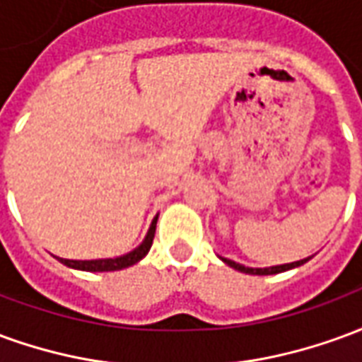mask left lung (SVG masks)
<instances>
[{"mask_svg":"<svg viewBox=\"0 0 362 362\" xmlns=\"http://www.w3.org/2000/svg\"><path fill=\"white\" fill-rule=\"evenodd\" d=\"M227 266L235 267V269H238V272L243 273H250V275H275V273H281V272H287V269H293V267H298L303 266V264H306L310 258H304V259H298V262H293V264H283V266H273V267H246V266H240V264H236V262H233V259H227V258H221Z\"/></svg>","mask_w":362,"mask_h":362,"instance_id":"obj_1","label":"left lung"}]
</instances>
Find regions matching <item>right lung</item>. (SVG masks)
Instances as JSON below:
<instances>
[{"instance_id":"right-lung-1","label":"right lung","mask_w":362,"mask_h":362,"mask_svg":"<svg viewBox=\"0 0 362 362\" xmlns=\"http://www.w3.org/2000/svg\"><path fill=\"white\" fill-rule=\"evenodd\" d=\"M155 228H157V217L151 223V228L145 240H143L134 252H129L126 256H119V258H108V259H64L59 258L62 264H66L67 267H74V269H83V272H118V269H124V267H129L137 264L139 259H143L147 256V252L151 250V244H153V238H155Z\"/></svg>"}]
</instances>
